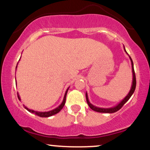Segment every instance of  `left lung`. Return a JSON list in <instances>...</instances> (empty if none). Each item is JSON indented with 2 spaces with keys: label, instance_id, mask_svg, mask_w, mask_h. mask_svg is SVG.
<instances>
[{
  "label": "left lung",
  "instance_id": "1",
  "mask_svg": "<svg viewBox=\"0 0 150 150\" xmlns=\"http://www.w3.org/2000/svg\"><path fill=\"white\" fill-rule=\"evenodd\" d=\"M124 51H125V53L128 55V53H127L126 51H125V47H124ZM129 58H130V61H131L132 72V86H131V88H130V92H129L128 94H127L126 97H125L124 99H123V100L120 101L119 104H118L116 106H113V107H111V108H99V107H97V106H94V105H92L90 102H89V101L88 99V96H87V93L86 92V99H87V104H88L89 106L90 107L91 109H92L93 111H97V112H99V113H115V112H116V111H118L119 109H120V108H122V106H123V105H124L125 103H126L127 101L129 100V99L131 97L132 94H133L134 92H135V89L136 87V77H135V70H134L133 62H132V58H130V56H129Z\"/></svg>",
  "mask_w": 150,
  "mask_h": 150
}]
</instances>
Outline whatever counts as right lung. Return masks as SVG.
<instances>
[{
  "instance_id": "1",
  "label": "right lung",
  "mask_w": 150,
  "mask_h": 150,
  "mask_svg": "<svg viewBox=\"0 0 150 150\" xmlns=\"http://www.w3.org/2000/svg\"><path fill=\"white\" fill-rule=\"evenodd\" d=\"M17 67H18V64H17L16 68H17ZM68 89H69V87L67 89L66 92H65V93L64 98H63V101H62L61 104H60L57 108H54V109L51 110V111H45V112H40V111H34V110H32V109H30V108H27V106H25V105H23V106H24V107H25L26 109L27 110V111H30V113H34V114L37 115L38 116H40V117H49V116H53V115H55V114H56V113H58L60 111H61L62 108H63V106H64L65 103V99H66V95H67V93H68ZM18 97L19 100H21V99H20V96H19V94H18Z\"/></svg>"
}]
</instances>
